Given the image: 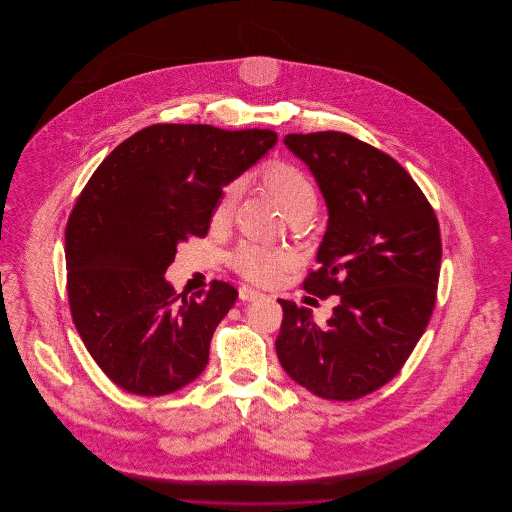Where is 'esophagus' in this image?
Here are the masks:
<instances>
[{
    "instance_id": "esophagus-1",
    "label": "esophagus",
    "mask_w": 512,
    "mask_h": 512,
    "mask_svg": "<svg viewBox=\"0 0 512 512\" xmlns=\"http://www.w3.org/2000/svg\"><path fill=\"white\" fill-rule=\"evenodd\" d=\"M238 295H240L242 301H257V299L263 297V293H259L257 290H253V288H247V286H242L238 290Z\"/></svg>"
}]
</instances>
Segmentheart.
Returning a JSON list of instances; mask_svg holds the SVG:
<instances>
[{
  "mask_svg": "<svg viewBox=\"0 0 512 512\" xmlns=\"http://www.w3.org/2000/svg\"><path fill=\"white\" fill-rule=\"evenodd\" d=\"M261 182L265 192L274 199V203L292 224L301 220H311L317 213V190L313 182L307 178V174L299 171L297 167L282 161H272L261 171ZM242 190V180H234L222 188L213 209V222L226 224L232 219ZM230 261L232 267L244 278L257 284L274 282L280 276V272L290 265V257L286 253L251 244L240 245L232 253Z\"/></svg>",
  "mask_w": 512,
  "mask_h": 512,
  "instance_id": "1",
  "label": "heart"
}]
</instances>
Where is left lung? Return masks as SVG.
Wrapping results in <instances>:
<instances>
[{
	"instance_id": "8db88e82",
	"label": "left lung",
	"mask_w": 512,
	"mask_h": 512,
	"mask_svg": "<svg viewBox=\"0 0 512 512\" xmlns=\"http://www.w3.org/2000/svg\"><path fill=\"white\" fill-rule=\"evenodd\" d=\"M284 144L309 167L328 209L318 268L303 288L338 295V305L318 326L311 311L278 299L276 353L305 390L353 401L390 382L430 322L438 219L409 172L376 147L343 132L288 134Z\"/></svg>"
}]
</instances>
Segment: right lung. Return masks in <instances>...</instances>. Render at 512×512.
I'll return each instance as SVG.
<instances>
[{"label": "right lung", "mask_w": 512, "mask_h": 512, "mask_svg": "<svg viewBox=\"0 0 512 512\" xmlns=\"http://www.w3.org/2000/svg\"><path fill=\"white\" fill-rule=\"evenodd\" d=\"M276 142L259 128L153 124L115 147L76 199L65 232L74 326L122 390L167 395L205 370L238 292L215 280L178 299L165 272L178 244L207 234L222 188Z\"/></svg>", "instance_id": "obj_1"}]
</instances>
